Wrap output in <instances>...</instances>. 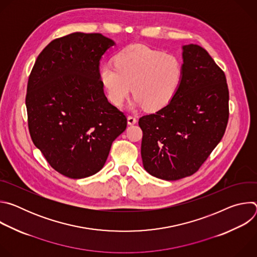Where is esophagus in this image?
Instances as JSON below:
<instances>
[{"label":"esophagus","mask_w":257,"mask_h":257,"mask_svg":"<svg viewBox=\"0 0 257 257\" xmlns=\"http://www.w3.org/2000/svg\"><path fill=\"white\" fill-rule=\"evenodd\" d=\"M127 121H128L129 125H133V124H135L137 122V120H136V118L134 116H128Z\"/></svg>","instance_id":"obj_1"}]
</instances>
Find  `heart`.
<instances>
[{
	"mask_svg": "<svg viewBox=\"0 0 257 257\" xmlns=\"http://www.w3.org/2000/svg\"><path fill=\"white\" fill-rule=\"evenodd\" d=\"M183 73L182 62L176 55L132 45L116 55L115 65L100 68L99 78L114 105L121 106L133 90L138 105L158 111L178 92Z\"/></svg>",
	"mask_w": 257,
	"mask_h": 257,
	"instance_id": "obj_1",
	"label": "heart"
}]
</instances>
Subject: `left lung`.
Segmentation results:
<instances>
[{
    "mask_svg": "<svg viewBox=\"0 0 257 257\" xmlns=\"http://www.w3.org/2000/svg\"><path fill=\"white\" fill-rule=\"evenodd\" d=\"M183 69L174 98L138 121L143 167L168 181L196 173L222 140L229 120L226 75L209 54L197 45L184 46Z\"/></svg>",
    "mask_w": 257,
    "mask_h": 257,
    "instance_id": "obj_1",
    "label": "left lung"
}]
</instances>
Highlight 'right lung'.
<instances>
[{"instance_id": "right-lung-1", "label": "right lung", "mask_w": 257, "mask_h": 257, "mask_svg": "<svg viewBox=\"0 0 257 257\" xmlns=\"http://www.w3.org/2000/svg\"><path fill=\"white\" fill-rule=\"evenodd\" d=\"M114 45L100 33H71L52 41L30 72L25 97L30 137L65 177L97 173L127 127L99 78V60Z\"/></svg>"}]
</instances>
